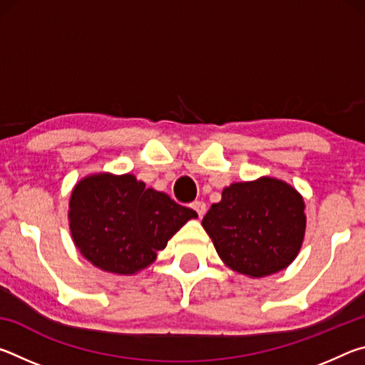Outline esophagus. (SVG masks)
Wrapping results in <instances>:
<instances>
[{
    "label": "esophagus",
    "instance_id": "1",
    "mask_svg": "<svg viewBox=\"0 0 365 365\" xmlns=\"http://www.w3.org/2000/svg\"><path fill=\"white\" fill-rule=\"evenodd\" d=\"M190 206L193 211H196V214L200 215V217H202V215L206 214V205L202 201H193Z\"/></svg>",
    "mask_w": 365,
    "mask_h": 365
}]
</instances>
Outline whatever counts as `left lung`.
<instances>
[{"mask_svg":"<svg viewBox=\"0 0 365 365\" xmlns=\"http://www.w3.org/2000/svg\"><path fill=\"white\" fill-rule=\"evenodd\" d=\"M202 227L225 265L261 279L298 256L306 232L304 201L279 178L232 183L209 209Z\"/></svg>","mask_w":365,"mask_h":365,"instance_id":"obj_1","label":"left lung"}]
</instances>
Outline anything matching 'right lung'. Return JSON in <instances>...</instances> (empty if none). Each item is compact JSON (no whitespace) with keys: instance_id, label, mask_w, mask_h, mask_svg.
I'll return each mask as SVG.
<instances>
[{"instance_id":"right-lung-1","label":"right lung","mask_w":365,"mask_h":365,"mask_svg":"<svg viewBox=\"0 0 365 365\" xmlns=\"http://www.w3.org/2000/svg\"><path fill=\"white\" fill-rule=\"evenodd\" d=\"M196 217L193 209L146 188L132 174L85 177L73 187L69 202V227L78 251L95 267L119 275L146 269Z\"/></svg>"}]
</instances>
